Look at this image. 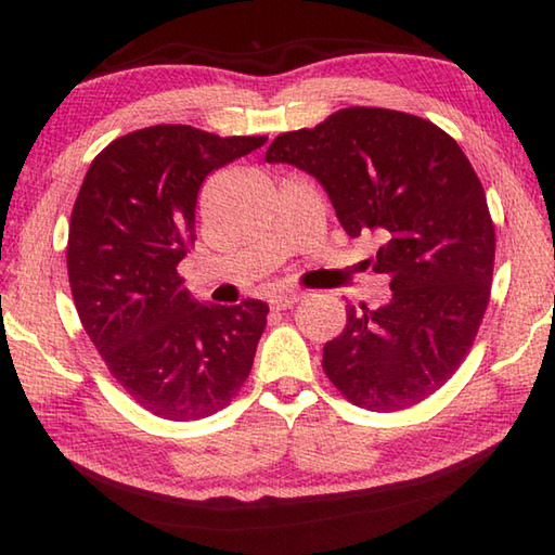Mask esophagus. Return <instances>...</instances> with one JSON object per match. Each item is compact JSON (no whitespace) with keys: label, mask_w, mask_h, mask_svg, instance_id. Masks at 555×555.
Returning <instances> with one entry per match:
<instances>
[{"label":"esophagus","mask_w":555,"mask_h":555,"mask_svg":"<svg viewBox=\"0 0 555 555\" xmlns=\"http://www.w3.org/2000/svg\"><path fill=\"white\" fill-rule=\"evenodd\" d=\"M302 296L305 293H300V291H279L269 298V305H271V310H286V308H293V305H296Z\"/></svg>","instance_id":"obj_1"}]
</instances>
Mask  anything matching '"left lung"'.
<instances>
[{"label": "left lung", "instance_id": "obj_1", "mask_svg": "<svg viewBox=\"0 0 555 555\" xmlns=\"http://www.w3.org/2000/svg\"><path fill=\"white\" fill-rule=\"evenodd\" d=\"M264 159L314 176L350 238L379 243L372 269L391 279L384 308H346V328L324 346L328 382L374 412L439 391L475 344L496 257L485 188L465 152L420 116L348 107L276 135Z\"/></svg>", "mask_w": 555, "mask_h": 555}]
</instances>
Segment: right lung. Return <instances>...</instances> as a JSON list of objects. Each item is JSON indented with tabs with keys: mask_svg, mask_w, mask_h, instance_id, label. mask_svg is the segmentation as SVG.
Returning <instances> with one entry per match:
<instances>
[{
	"mask_svg": "<svg viewBox=\"0 0 555 555\" xmlns=\"http://www.w3.org/2000/svg\"><path fill=\"white\" fill-rule=\"evenodd\" d=\"M264 143L159 124L116 138L82 179L68 223L70 296L109 374L162 420L215 415L253 370L267 305L195 302L176 267L195 243L207 173Z\"/></svg>",
	"mask_w": 555,
	"mask_h": 555,
	"instance_id": "add662e5",
	"label": "right lung"
}]
</instances>
